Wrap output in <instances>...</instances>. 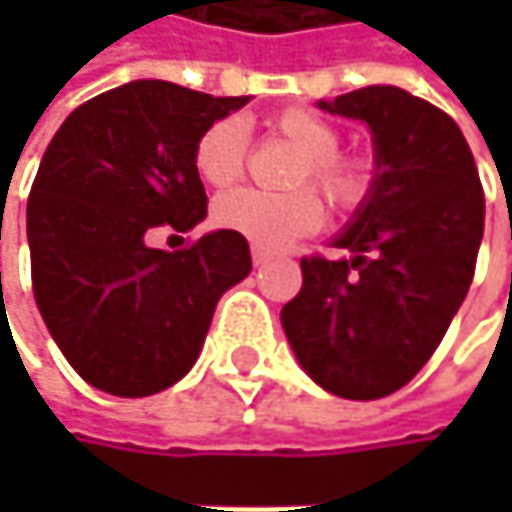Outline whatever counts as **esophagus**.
<instances>
[{"label":"esophagus","mask_w":512,"mask_h":512,"mask_svg":"<svg viewBox=\"0 0 512 512\" xmlns=\"http://www.w3.org/2000/svg\"><path fill=\"white\" fill-rule=\"evenodd\" d=\"M269 257H272L269 249H263V246H252V263H255V266H263Z\"/></svg>","instance_id":"1"}]
</instances>
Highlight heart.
<instances>
[{
    "mask_svg": "<svg viewBox=\"0 0 512 512\" xmlns=\"http://www.w3.org/2000/svg\"><path fill=\"white\" fill-rule=\"evenodd\" d=\"M269 130L281 136L296 154L290 186L293 192H260V189H234L222 195L213 207V219L219 228L234 231L255 246L278 249L290 240L308 237L323 228L326 207L323 198L338 213H356L373 192V165L358 154H341V133L311 109H284L272 115ZM249 159L246 127L237 118L213 121L201 139L195 142V168L204 183L225 189L234 186ZM308 185H314L308 190Z\"/></svg>",
    "mask_w": 512,
    "mask_h": 512,
    "instance_id": "heart-1",
    "label": "heart"
}]
</instances>
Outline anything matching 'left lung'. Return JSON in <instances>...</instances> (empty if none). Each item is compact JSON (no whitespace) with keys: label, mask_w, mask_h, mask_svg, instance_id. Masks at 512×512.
Here are the masks:
<instances>
[{"label":"left lung","mask_w":512,"mask_h":512,"mask_svg":"<svg viewBox=\"0 0 512 512\" xmlns=\"http://www.w3.org/2000/svg\"><path fill=\"white\" fill-rule=\"evenodd\" d=\"M373 130L376 177L335 240L350 257H302V287L281 326L308 376L347 400L403 388L442 344L483 240V186L457 121L394 88L320 103Z\"/></svg>","instance_id":"obj_1"}]
</instances>
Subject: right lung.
<instances>
[{
  "label": "right lung",
  "mask_w": 512,
  "mask_h": 512,
  "mask_svg": "<svg viewBox=\"0 0 512 512\" xmlns=\"http://www.w3.org/2000/svg\"><path fill=\"white\" fill-rule=\"evenodd\" d=\"M246 100L139 79L91 97L52 136L26 207L32 290L88 385L148 397L183 379L219 296L252 272L234 231L177 252L148 246L156 228L207 216L195 142Z\"/></svg>",
  "instance_id": "add662e5"
}]
</instances>
